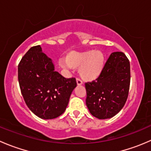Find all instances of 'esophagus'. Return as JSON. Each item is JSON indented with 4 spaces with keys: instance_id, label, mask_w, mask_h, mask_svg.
<instances>
[{
    "instance_id": "obj_1",
    "label": "esophagus",
    "mask_w": 151,
    "mask_h": 151,
    "mask_svg": "<svg viewBox=\"0 0 151 151\" xmlns=\"http://www.w3.org/2000/svg\"><path fill=\"white\" fill-rule=\"evenodd\" d=\"M77 84L78 85H82L83 84V81H82L80 78H77Z\"/></svg>"
}]
</instances>
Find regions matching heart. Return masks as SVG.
Instances as JSON below:
<instances>
[{
	"label": "heart",
	"mask_w": 151,
	"mask_h": 151,
	"mask_svg": "<svg viewBox=\"0 0 151 151\" xmlns=\"http://www.w3.org/2000/svg\"><path fill=\"white\" fill-rule=\"evenodd\" d=\"M104 55L99 50L71 52L66 57L67 66L79 68L80 77L86 81H92L99 77L104 68ZM63 66L66 65L63 64Z\"/></svg>",
	"instance_id": "heart-1"
}]
</instances>
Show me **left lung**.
<instances>
[{
	"mask_svg": "<svg viewBox=\"0 0 151 151\" xmlns=\"http://www.w3.org/2000/svg\"><path fill=\"white\" fill-rule=\"evenodd\" d=\"M130 63L122 52L109 55L102 72L96 80L85 83L86 105L99 119H107L121 110L129 96Z\"/></svg>",
	"mask_w": 151,
	"mask_h": 151,
	"instance_id": "1",
	"label": "left lung"
}]
</instances>
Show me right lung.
<instances>
[{"mask_svg": "<svg viewBox=\"0 0 151 151\" xmlns=\"http://www.w3.org/2000/svg\"><path fill=\"white\" fill-rule=\"evenodd\" d=\"M18 81L25 104L42 119L62 115L77 86L74 77L66 78L55 71L51 59L40 45L32 47L22 58L18 65Z\"/></svg>", "mask_w": 151, "mask_h": 151, "instance_id": "obj_1", "label": "right lung"}]
</instances>
